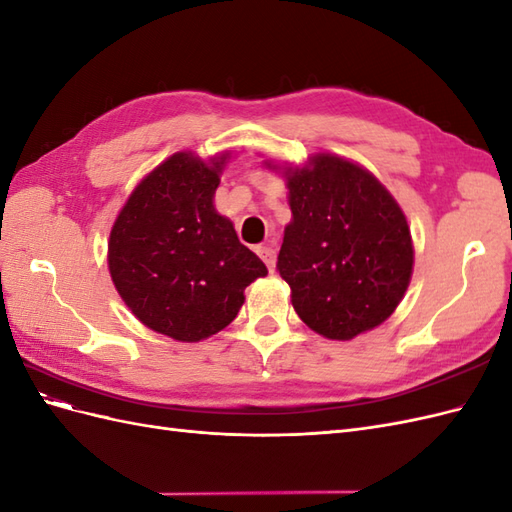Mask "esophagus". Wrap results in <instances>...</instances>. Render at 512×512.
I'll return each mask as SVG.
<instances>
[{"label": "esophagus", "instance_id": "34e87169", "mask_svg": "<svg viewBox=\"0 0 512 512\" xmlns=\"http://www.w3.org/2000/svg\"><path fill=\"white\" fill-rule=\"evenodd\" d=\"M256 252H258V256L262 258V262H265V265H267V269L273 273V271H275V260H277V254H275L273 247L260 245V247H256Z\"/></svg>", "mask_w": 512, "mask_h": 512}]
</instances>
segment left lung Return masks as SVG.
Instances as JSON below:
<instances>
[{
  "label": "left lung",
  "mask_w": 512,
  "mask_h": 512,
  "mask_svg": "<svg viewBox=\"0 0 512 512\" xmlns=\"http://www.w3.org/2000/svg\"><path fill=\"white\" fill-rule=\"evenodd\" d=\"M284 177L292 220L277 271L290 286L294 312L339 342L376 329L412 277L404 211L369 170L333 153H316L303 168L288 166Z\"/></svg>",
  "instance_id": "1"
}]
</instances>
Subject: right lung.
Segmentation results:
<instances>
[{
	"label": "right lung",
	"mask_w": 512,
	"mask_h": 512,
	"mask_svg": "<svg viewBox=\"0 0 512 512\" xmlns=\"http://www.w3.org/2000/svg\"><path fill=\"white\" fill-rule=\"evenodd\" d=\"M230 153L179 151L136 185L108 239V271L151 331L200 342L237 318L243 290L267 267L213 207Z\"/></svg>",
	"instance_id": "1"
}]
</instances>
